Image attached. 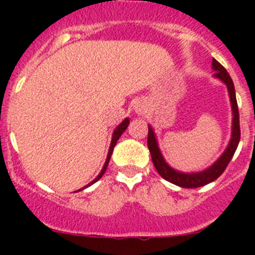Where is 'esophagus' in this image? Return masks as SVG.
I'll list each match as a JSON object with an SVG mask.
<instances>
[{
    "label": "esophagus",
    "mask_w": 255,
    "mask_h": 255,
    "mask_svg": "<svg viewBox=\"0 0 255 255\" xmlns=\"http://www.w3.org/2000/svg\"><path fill=\"white\" fill-rule=\"evenodd\" d=\"M135 110H136V112H138V114H143V107H141V106H136V107H135Z\"/></svg>",
    "instance_id": "34e87169"
}]
</instances>
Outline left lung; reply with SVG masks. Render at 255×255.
<instances>
[{
  "mask_svg": "<svg viewBox=\"0 0 255 255\" xmlns=\"http://www.w3.org/2000/svg\"><path fill=\"white\" fill-rule=\"evenodd\" d=\"M212 67L215 70V76L216 78L221 79L225 84L227 85L230 93V100H231V106H233V136H231V141H230L229 147L225 150V153L220 157L215 164H212L211 167L207 170L202 171L198 173H182L179 171H175L171 168L166 162H164L163 157H162L161 152L158 149L157 141H155L154 132H153L152 128L148 126V148H149L150 155H152V161L154 164L157 172L163 177L164 180L172 182L175 185L181 186V188H199L209 184V182L215 181L216 179L224 173L226 170L227 164L230 163L231 158H233L234 153H235L236 148L240 141V120H239V108L238 102H236V96H235V88H234L233 79L230 78L229 73L226 71L222 65L218 62L217 60H212Z\"/></svg>",
  "mask_w": 255,
  "mask_h": 255,
  "instance_id": "1",
  "label": "left lung"
}]
</instances>
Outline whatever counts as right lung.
Returning a JSON list of instances; mask_svg holds the SVG:
<instances>
[{
  "mask_svg": "<svg viewBox=\"0 0 255 255\" xmlns=\"http://www.w3.org/2000/svg\"><path fill=\"white\" fill-rule=\"evenodd\" d=\"M128 125H129V119H125V120H124L123 123H121L120 125H119V126H117V128H116V130H115V131H114V136H112L111 145H110V150H108L107 159H106V163H105V166H103V168H102V171H101V173H100V175H98V176H97L96 179H94L93 181L91 182V184H89V185H92V184H94V182H96V181H98V180H100L101 177L103 176V173H105L106 168H107V166H108V162H110V158H111V154H112V152H114V148H115V145H116L117 140H119V138H120V136H121V134H123V132L125 131V130H126V128H128ZM89 185H87V186H89ZM87 186H85V188H87ZM80 190H82V189H80Z\"/></svg>",
  "mask_w": 255,
  "mask_h": 255,
  "instance_id": "add662e5",
  "label": "right lung"
}]
</instances>
